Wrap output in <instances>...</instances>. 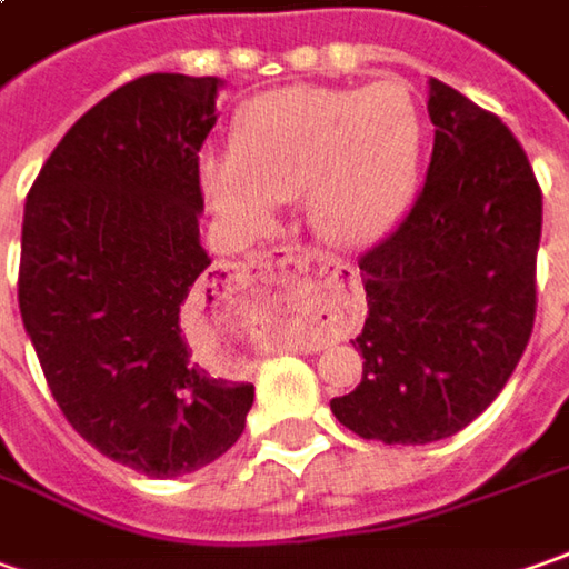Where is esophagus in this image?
I'll return each instance as SVG.
<instances>
[{
	"instance_id": "1",
	"label": "esophagus",
	"mask_w": 569,
	"mask_h": 569,
	"mask_svg": "<svg viewBox=\"0 0 569 569\" xmlns=\"http://www.w3.org/2000/svg\"><path fill=\"white\" fill-rule=\"evenodd\" d=\"M257 262H269V266H293L300 272H319V276H335L345 278V281H353V272L345 269V266H335L331 259L319 257V253H307L300 247H276L269 253H262ZM353 312H357V300H353ZM297 350H322L326 341H297Z\"/></svg>"
}]
</instances>
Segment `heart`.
I'll return each mask as SVG.
<instances>
[{"mask_svg":"<svg viewBox=\"0 0 569 569\" xmlns=\"http://www.w3.org/2000/svg\"><path fill=\"white\" fill-rule=\"evenodd\" d=\"M422 156V112L398 78L366 90L288 87L240 109L231 162H206L203 190L231 222L259 228L303 197L329 247L360 250L398 222Z\"/></svg>","mask_w":569,"mask_h":569,"instance_id":"obj_1","label":"heart"}]
</instances>
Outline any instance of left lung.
I'll list each match as a JSON object with an SVG mask.
<instances>
[{"mask_svg": "<svg viewBox=\"0 0 569 569\" xmlns=\"http://www.w3.org/2000/svg\"><path fill=\"white\" fill-rule=\"evenodd\" d=\"M426 184L360 257V385L331 398L341 426L382 445H429L470 426L523 357L536 322L542 190L498 116L429 80Z\"/></svg>", "mask_w": 569, "mask_h": 569, "instance_id": "obj_1", "label": "left lung"}]
</instances>
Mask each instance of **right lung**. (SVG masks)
Masks as SVG:
<instances>
[{"label":"right lung","instance_id":"right-lung-1","mask_svg":"<svg viewBox=\"0 0 569 569\" xmlns=\"http://www.w3.org/2000/svg\"><path fill=\"white\" fill-rule=\"evenodd\" d=\"M219 87H118L71 124L24 203L18 307L49 391L83 441L152 479L219 460L253 407V385L212 376L187 341L231 300L200 243Z\"/></svg>","mask_w":569,"mask_h":569}]
</instances>
